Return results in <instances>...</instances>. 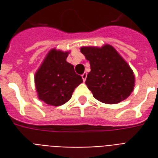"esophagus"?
<instances>
[{
  "label": "esophagus",
  "instance_id": "esophagus-1",
  "mask_svg": "<svg viewBox=\"0 0 158 158\" xmlns=\"http://www.w3.org/2000/svg\"><path fill=\"white\" fill-rule=\"evenodd\" d=\"M81 76H82L83 80H84V81H85L86 78H87V73H84Z\"/></svg>",
  "mask_w": 158,
  "mask_h": 158
}]
</instances>
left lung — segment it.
<instances>
[{"instance_id": "left-lung-1", "label": "left lung", "mask_w": 158, "mask_h": 158, "mask_svg": "<svg viewBox=\"0 0 158 158\" xmlns=\"http://www.w3.org/2000/svg\"><path fill=\"white\" fill-rule=\"evenodd\" d=\"M80 51L90 64L85 84L96 100L116 104L129 97L135 86V75L112 45L81 47Z\"/></svg>"}]
</instances>
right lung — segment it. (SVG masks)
<instances>
[{
  "label": "right lung",
  "mask_w": 158,
  "mask_h": 158,
  "mask_svg": "<svg viewBox=\"0 0 158 158\" xmlns=\"http://www.w3.org/2000/svg\"><path fill=\"white\" fill-rule=\"evenodd\" d=\"M68 54L69 52L52 49L35 73L38 96L48 105H63L83 82L82 77L74 72L73 66L66 61Z\"/></svg>",
  "instance_id": "1"
}]
</instances>
